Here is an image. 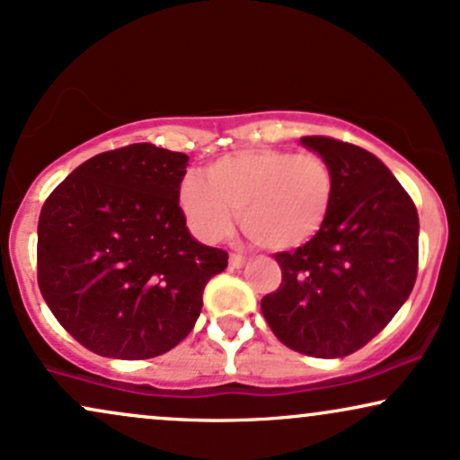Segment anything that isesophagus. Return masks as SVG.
<instances>
[{
    "label": "esophagus",
    "instance_id": "esophagus-1",
    "mask_svg": "<svg viewBox=\"0 0 460 460\" xmlns=\"http://www.w3.org/2000/svg\"><path fill=\"white\" fill-rule=\"evenodd\" d=\"M247 258L243 256V253H230V266L232 269H241V266H245Z\"/></svg>",
    "mask_w": 460,
    "mask_h": 460
}]
</instances>
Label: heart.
<instances>
[{
  "label": "heart",
  "instance_id": "obj_1",
  "mask_svg": "<svg viewBox=\"0 0 460 460\" xmlns=\"http://www.w3.org/2000/svg\"><path fill=\"white\" fill-rule=\"evenodd\" d=\"M334 198L332 166L317 153L258 146L217 157L204 179L187 174L179 204L202 241H219L239 213L245 234L269 252L307 245L324 228Z\"/></svg>",
  "mask_w": 460,
  "mask_h": 460
}]
</instances>
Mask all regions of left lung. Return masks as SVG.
Masks as SVG:
<instances>
[{
    "label": "left lung",
    "instance_id": "left-lung-1",
    "mask_svg": "<svg viewBox=\"0 0 460 460\" xmlns=\"http://www.w3.org/2000/svg\"><path fill=\"white\" fill-rule=\"evenodd\" d=\"M332 166L334 198L307 245L275 253L281 283L262 298L266 324L283 345L341 358L386 328L418 275V211L403 185L360 146L303 136Z\"/></svg>",
    "mask_w": 460,
    "mask_h": 460
}]
</instances>
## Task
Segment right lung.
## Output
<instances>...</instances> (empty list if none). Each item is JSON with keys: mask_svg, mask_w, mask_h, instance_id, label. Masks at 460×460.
<instances>
[{"mask_svg": "<svg viewBox=\"0 0 460 460\" xmlns=\"http://www.w3.org/2000/svg\"><path fill=\"white\" fill-rule=\"evenodd\" d=\"M185 153L149 143L104 151L50 191L38 221V286L93 354L145 360L194 328L202 292L228 266L191 239L179 207Z\"/></svg>", "mask_w": 460, "mask_h": 460, "instance_id": "right-lung-1", "label": "right lung"}]
</instances>
